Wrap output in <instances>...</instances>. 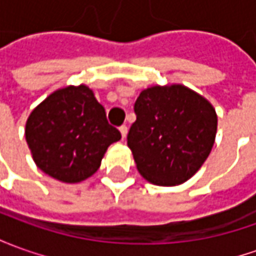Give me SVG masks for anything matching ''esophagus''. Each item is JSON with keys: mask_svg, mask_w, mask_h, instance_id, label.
Returning a JSON list of instances; mask_svg holds the SVG:
<instances>
[{"mask_svg": "<svg viewBox=\"0 0 256 256\" xmlns=\"http://www.w3.org/2000/svg\"><path fill=\"white\" fill-rule=\"evenodd\" d=\"M120 132H121V136H122V139H125L126 134H128V128H126V125H121V126H120Z\"/></svg>", "mask_w": 256, "mask_h": 256, "instance_id": "1", "label": "esophagus"}]
</instances>
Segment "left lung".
I'll list each match as a JSON object with an SVG mask.
<instances>
[{
	"mask_svg": "<svg viewBox=\"0 0 256 256\" xmlns=\"http://www.w3.org/2000/svg\"><path fill=\"white\" fill-rule=\"evenodd\" d=\"M126 144L138 172L156 185L190 180L212 150L218 116L212 104L182 84L140 92Z\"/></svg>",
	"mask_w": 256,
	"mask_h": 256,
	"instance_id": "obj_1",
	"label": "left lung"
}]
</instances>
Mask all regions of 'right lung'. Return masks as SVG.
<instances>
[{
    "label": "right lung",
    "mask_w": 256,
    "mask_h": 256,
    "mask_svg": "<svg viewBox=\"0 0 256 256\" xmlns=\"http://www.w3.org/2000/svg\"><path fill=\"white\" fill-rule=\"evenodd\" d=\"M26 142L37 167L62 182H79L98 172L107 148L121 139L104 107L84 86L51 93L26 122Z\"/></svg>",
    "instance_id": "obj_1"
}]
</instances>
